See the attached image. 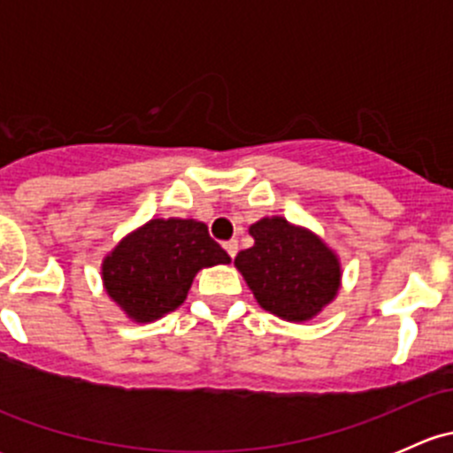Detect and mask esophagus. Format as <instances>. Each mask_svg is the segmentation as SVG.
I'll return each instance as SVG.
<instances>
[{
  "label": "esophagus",
  "mask_w": 453,
  "mask_h": 453,
  "mask_svg": "<svg viewBox=\"0 0 453 453\" xmlns=\"http://www.w3.org/2000/svg\"><path fill=\"white\" fill-rule=\"evenodd\" d=\"M223 248H226V252L230 258H234L236 252H239V241H227V243H223Z\"/></svg>",
  "instance_id": "esophagus-1"
}]
</instances>
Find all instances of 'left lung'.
I'll use <instances>...</instances> for the list:
<instances>
[{
  "mask_svg": "<svg viewBox=\"0 0 453 453\" xmlns=\"http://www.w3.org/2000/svg\"><path fill=\"white\" fill-rule=\"evenodd\" d=\"M254 245L236 254L265 311L289 322H304L331 303L340 289V260L309 230L282 217H265L250 227Z\"/></svg>",
  "mask_w": 453,
  "mask_h": 453,
  "instance_id": "1",
  "label": "left lung"
}]
</instances>
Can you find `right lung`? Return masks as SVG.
I'll use <instances>...</instances> for the list:
<instances>
[{
	"label": "right lung",
	"mask_w": 453,
	"mask_h": 453,
	"mask_svg": "<svg viewBox=\"0 0 453 453\" xmlns=\"http://www.w3.org/2000/svg\"><path fill=\"white\" fill-rule=\"evenodd\" d=\"M230 263L193 219H150L103 260V282L113 303L134 322H153L175 311L199 269Z\"/></svg>",
	"instance_id": "1"
}]
</instances>
